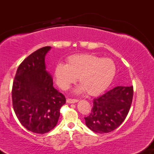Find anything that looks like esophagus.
Here are the masks:
<instances>
[{
    "label": "esophagus",
    "mask_w": 154,
    "mask_h": 154,
    "mask_svg": "<svg viewBox=\"0 0 154 154\" xmlns=\"http://www.w3.org/2000/svg\"><path fill=\"white\" fill-rule=\"evenodd\" d=\"M66 102L68 103H77V102H78V100H77V99H72V98H68V99L66 100Z\"/></svg>",
    "instance_id": "1"
}]
</instances>
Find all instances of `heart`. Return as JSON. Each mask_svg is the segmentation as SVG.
<instances>
[{
  "mask_svg": "<svg viewBox=\"0 0 154 154\" xmlns=\"http://www.w3.org/2000/svg\"><path fill=\"white\" fill-rule=\"evenodd\" d=\"M116 72L111 59H102L92 54H75L69 56L66 63H58L54 70L56 82L66 91L77 80L80 83L75 93L95 95L105 91L112 82Z\"/></svg>",
  "mask_w": 154,
  "mask_h": 154,
  "instance_id": "1",
  "label": "heart"
}]
</instances>
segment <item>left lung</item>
<instances>
[{
	"label": "left lung",
	"mask_w": 154,
	"mask_h": 154,
	"mask_svg": "<svg viewBox=\"0 0 154 154\" xmlns=\"http://www.w3.org/2000/svg\"><path fill=\"white\" fill-rule=\"evenodd\" d=\"M132 97V86H117L95 98L91 114L85 117L88 128L100 134L115 130L128 116Z\"/></svg>",
	"instance_id": "left-lung-1"
}]
</instances>
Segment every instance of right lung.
I'll return each instance as SVG.
<instances>
[{
	"instance_id": "right-lung-1",
	"label": "right lung",
	"mask_w": 154,
	"mask_h": 154,
	"mask_svg": "<svg viewBox=\"0 0 154 154\" xmlns=\"http://www.w3.org/2000/svg\"><path fill=\"white\" fill-rule=\"evenodd\" d=\"M51 46L38 49L21 63L12 87V103L16 116L26 130L44 134L56 127L60 109L66 98L53 86L46 71L45 55Z\"/></svg>"
}]
</instances>
